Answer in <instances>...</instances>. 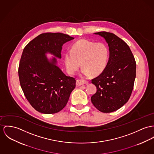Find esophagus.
Returning <instances> with one entry per match:
<instances>
[{"instance_id":"1","label":"esophagus","mask_w":154,"mask_h":154,"mask_svg":"<svg viewBox=\"0 0 154 154\" xmlns=\"http://www.w3.org/2000/svg\"><path fill=\"white\" fill-rule=\"evenodd\" d=\"M88 83V82L85 80H80V79H78L77 80V84L78 85L80 86V85H83L84 84H87Z\"/></svg>"}]
</instances>
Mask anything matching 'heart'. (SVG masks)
Returning <instances> with one entry per match:
<instances>
[{"mask_svg":"<svg viewBox=\"0 0 154 154\" xmlns=\"http://www.w3.org/2000/svg\"><path fill=\"white\" fill-rule=\"evenodd\" d=\"M108 56V48L104 43L80 39L72 45L71 51L65 54L64 61L70 74L78 71L82 63L84 75L97 76L106 69Z\"/></svg>","mask_w":154,"mask_h":154,"instance_id":"obj_1","label":"heart"}]
</instances>
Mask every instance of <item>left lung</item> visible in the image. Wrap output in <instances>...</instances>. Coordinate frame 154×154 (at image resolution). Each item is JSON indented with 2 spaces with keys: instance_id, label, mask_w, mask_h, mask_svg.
<instances>
[{
  "instance_id": "1",
  "label": "left lung",
  "mask_w": 154,
  "mask_h": 154,
  "mask_svg": "<svg viewBox=\"0 0 154 154\" xmlns=\"http://www.w3.org/2000/svg\"><path fill=\"white\" fill-rule=\"evenodd\" d=\"M108 43L109 57L106 67L91 80L97 92L91 97L95 107L102 112H111L123 106L130 99L136 77V62L128 45L109 32L95 33Z\"/></svg>"
}]
</instances>
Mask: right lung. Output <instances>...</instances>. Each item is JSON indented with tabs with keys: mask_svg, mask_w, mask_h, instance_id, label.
<instances>
[{
	"mask_svg": "<svg viewBox=\"0 0 154 154\" xmlns=\"http://www.w3.org/2000/svg\"><path fill=\"white\" fill-rule=\"evenodd\" d=\"M72 39L61 33H45L24 48L18 70L20 84L27 101L40 112L60 111L75 87V79L63 72L56 58L49 61L45 55L50 53L61 59L63 45Z\"/></svg>",
	"mask_w": 154,
	"mask_h": 154,
	"instance_id": "1",
	"label": "right lung"
}]
</instances>
